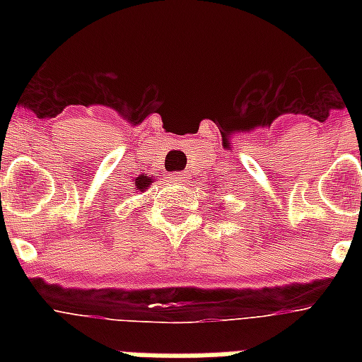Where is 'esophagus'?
<instances>
[{
    "label": "esophagus",
    "mask_w": 362,
    "mask_h": 362,
    "mask_svg": "<svg viewBox=\"0 0 362 362\" xmlns=\"http://www.w3.org/2000/svg\"><path fill=\"white\" fill-rule=\"evenodd\" d=\"M186 178H188V176H186L184 173L170 174V180H174V182H186Z\"/></svg>",
    "instance_id": "obj_1"
}]
</instances>
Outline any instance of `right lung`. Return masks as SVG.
<instances>
[{"instance_id":"add662e5","label":"right lung","mask_w":362,"mask_h":362,"mask_svg":"<svg viewBox=\"0 0 362 362\" xmlns=\"http://www.w3.org/2000/svg\"><path fill=\"white\" fill-rule=\"evenodd\" d=\"M135 180V189L137 192H145V189L149 188L151 182H153V176H137V178H134Z\"/></svg>"}]
</instances>
